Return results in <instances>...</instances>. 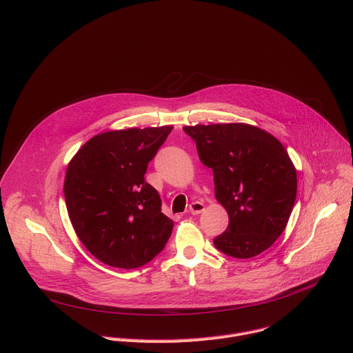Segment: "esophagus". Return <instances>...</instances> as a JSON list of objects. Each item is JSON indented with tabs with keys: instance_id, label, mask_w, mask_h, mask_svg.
Here are the masks:
<instances>
[{
	"instance_id": "obj_1",
	"label": "esophagus",
	"mask_w": 353,
	"mask_h": 353,
	"mask_svg": "<svg viewBox=\"0 0 353 353\" xmlns=\"http://www.w3.org/2000/svg\"><path fill=\"white\" fill-rule=\"evenodd\" d=\"M204 210H205V205L203 203H198V201L191 203L188 207V212L192 215H199L201 212H204Z\"/></svg>"
}]
</instances>
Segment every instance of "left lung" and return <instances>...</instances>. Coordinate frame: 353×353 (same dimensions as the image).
Listing matches in <instances>:
<instances>
[{
    "mask_svg": "<svg viewBox=\"0 0 353 353\" xmlns=\"http://www.w3.org/2000/svg\"><path fill=\"white\" fill-rule=\"evenodd\" d=\"M183 130L195 141L199 161L212 169L215 198L229 215L215 247L234 259L261 254L285 230L296 199V168L285 146L245 123Z\"/></svg>",
    "mask_w": 353,
    "mask_h": 353,
    "instance_id": "left-lung-1",
    "label": "left lung"
}]
</instances>
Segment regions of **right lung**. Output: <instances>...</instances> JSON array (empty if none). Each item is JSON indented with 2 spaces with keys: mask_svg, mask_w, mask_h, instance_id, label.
I'll use <instances>...</instances> for the list:
<instances>
[{
  "mask_svg": "<svg viewBox=\"0 0 353 353\" xmlns=\"http://www.w3.org/2000/svg\"><path fill=\"white\" fill-rule=\"evenodd\" d=\"M172 125L100 132L67 166L64 196L72 228L106 265L138 268L155 259L173 230L159 192L145 181L148 163Z\"/></svg>",
  "mask_w": 353,
  "mask_h": 353,
  "instance_id": "obj_1",
  "label": "right lung"
}]
</instances>
